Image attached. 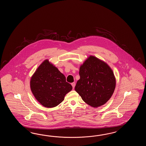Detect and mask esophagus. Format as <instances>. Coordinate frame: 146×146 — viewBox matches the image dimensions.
Listing matches in <instances>:
<instances>
[{
    "mask_svg": "<svg viewBox=\"0 0 146 146\" xmlns=\"http://www.w3.org/2000/svg\"><path fill=\"white\" fill-rule=\"evenodd\" d=\"M75 82H72V88H73V89H74V87H75Z\"/></svg>",
    "mask_w": 146,
    "mask_h": 146,
    "instance_id": "1",
    "label": "esophagus"
}]
</instances>
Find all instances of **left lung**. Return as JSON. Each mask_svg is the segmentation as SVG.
Segmentation results:
<instances>
[{
  "mask_svg": "<svg viewBox=\"0 0 146 146\" xmlns=\"http://www.w3.org/2000/svg\"><path fill=\"white\" fill-rule=\"evenodd\" d=\"M80 79L75 90L84 102L93 108L106 104L115 90L116 79L106 62L90 55L80 66Z\"/></svg>",
  "mask_w": 146,
  "mask_h": 146,
  "instance_id": "8db88e82",
  "label": "left lung"
}]
</instances>
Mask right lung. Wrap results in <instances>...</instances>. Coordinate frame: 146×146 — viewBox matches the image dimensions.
<instances>
[{"label":"right lung","instance_id":"obj_1","mask_svg":"<svg viewBox=\"0 0 146 146\" xmlns=\"http://www.w3.org/2000/svg\"><path fill=\"white\" fill-rule=\"evenodd\" d=\"M30 88L41 105L52 108L62 102L72 87L66 82L65 76L58 68L45 59L31 77Z\"/></svg>","mask_w":146,"mask_h":146}]
</instances>
